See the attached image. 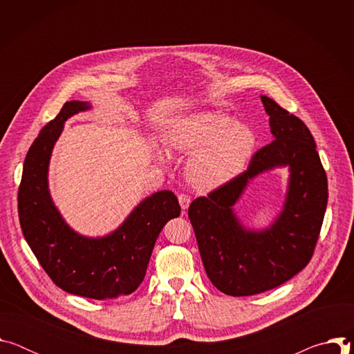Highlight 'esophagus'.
<instances>
[{"instance_id": "34e87169", "label": "esophagus", "mask_w": 354, "mask_h": 354, "mask_svg": "<svg viewBox=\"0 0 354 354\" xmlns=\"http://www.w3.org/2000/svg\"><path fill=\"white\" fill-rule=\"evenodd\" d=\"M178 198H179V205H180V207H182V213H185V212L187 210L189 205H190V196L182 193V194L178 196Z\"/></svg>"}]
</instances>
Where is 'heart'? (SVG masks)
I'll return each instance as SVG.
<instances>
[{
    "label": "heart",
    "mask_w": 354,
    "mask_h": 354,
    "mask_svg": "<svg viewBox=\"0 0 354 354\" xmlns=\"http://www.w3.org/2000/svg\"><path fill=\"white\" fill-rule=\"evenodd\" d=\"M167 145L192 154L186 162L187 180L212 190L234 179L255 148V133L242 122L217 112H200L175 123L167 133Z\"/></svg>",
    "instance_id": "obj_1"
}]
</instances>
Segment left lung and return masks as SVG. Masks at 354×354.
I'll return each instance as SVG.
<instances>
[{
    "label": "left lung",
    "mask_w": 354,
    "mask_h": 354,
    "mask_svg": "<svg viewBox=\"0 0 354 354\" xmlns=\"http://www.w3.org/2000/svg\"><path fill=\"white\" fill-rule=\"evenodd\" d=\"M261 99L274 140L257 151L245 172L194 198L187 212L210 281L232 297L276 288L304 269L328 203V179L311 131L273 99ZM277 166L290 168L283 212L268 230H245L232 206L250 178Z\"/></svg>",
    "instance_id": "8db88e82"
}]
</instances>
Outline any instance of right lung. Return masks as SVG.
<instances>
[{"mask_svg": "<svg viewBox=\"0 0 354 354\" xmlns=\"http://www.w3.org/2000/svg\"><path fill=\"white\" fill-rule=\"evenodd\" d=\"M89 108L81 100L66 102L40 130L24 162L18 213L28 245L56 286L86 298L115 299L138 288L161 230L180 216V206L171 190L157 192L104 238L82 236L66 224L48 193V161L64 122Z\"/></svg>", "mask_w": 354, "mask_h": 354, "instance_id": "obj_1", "label": "right lung"}]
</instances>
